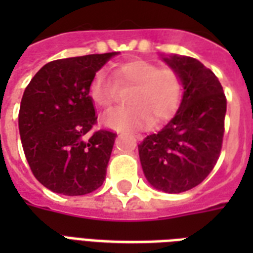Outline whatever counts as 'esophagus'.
Masks as SVG:
<instances>
[{"label": "esophagus", "mask_w": 253, "mask_h": 253, "mask_svg": "<svg viewBox=\"0 0 253 253\" xmlns=\"http://www.w3.org/2000/svg\"><path fill=\"white\" fill-rule=\"evenodd\" d=\"M136 138H138V139H142V136H140V135H136Z\"/></svg>", "instance_id": "34e87169"}]
</instances>
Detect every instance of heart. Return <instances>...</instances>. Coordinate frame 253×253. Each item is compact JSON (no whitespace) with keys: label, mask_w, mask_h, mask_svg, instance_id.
Masks as SVG:
<instances>
[{"label":"heart","mask_w":253,"mask_h":253,"mask_svg":"<svg viewBox=\"0 0 253 253\" xmlns=\"http://www.w3.org/2000/svg\"><path fill=\"white\" fill-rule=\"evenodd\" d=\"M114 73L119 84L134 85V89L127 99L131 106L113 109L102 115L101 122L107 128L131 131L148 126L152 119L155 123L164 122L180 105L182 84L174 69L159 68L151 61L134 59L119 64ZM89 95L102 109L114 101V85L103 71L91 79Z\"/></svg>","instance_id":"1"}]
</instances>
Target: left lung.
Returning <instances> with one entry per match:
<instances>
[{
  "label": "left lung",
  "mask_w": 253,
  "mask_h": 253,
  "mask_svg": "<svg viewBox=\"0 0 253 253\" xmlns=\"http://www.w3.org/2000/svg\"><path fill=\"white\" fill-rule=\"evenodd\" d=\"M162 59L180 76L182 98L164 128L138 148L147 181L172 194L200 185L218 162L227 101L218 77L201 61L181 55Z\"/></svg>",
  "instance_id": "obj_1"
}]
</instances>
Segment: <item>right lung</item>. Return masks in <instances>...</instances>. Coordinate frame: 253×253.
<instances>
[{"instance_id":"obj_1","label":"right lung","mask_w":253,"mask_h":253,"mask_svg":"<svg viewBox=\"0 0 253 253\" xmlns=\"http://www.w3.org/2000/svg\"><path fill=\"white\" fill-rule=\"evenodd\" d=\"M115 55L53 60L25 89L18 115L22 147L34 176L52 192L83 196L105 181L117 134L90 132L97 115L89 84Z\"/></svg>"}]
</instances>
